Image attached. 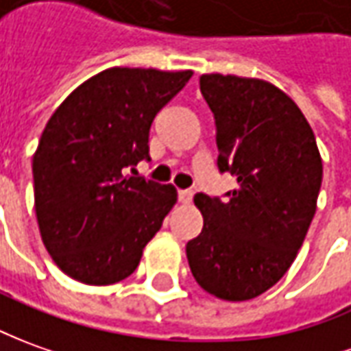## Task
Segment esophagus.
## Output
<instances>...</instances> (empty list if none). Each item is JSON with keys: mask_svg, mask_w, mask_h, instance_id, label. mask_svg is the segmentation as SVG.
<instances>
[{"mask_svg": "<svg viewBox=\"0 0 351 351\" xmlns=\"http://www.w3.org/2000/svg\"><path fill=\"white\" fill-rule=\"evenodd\" d=\"M178 197H180V202H183V204H189L191 200H193V191L181 189L180 193H178Z\"/></svg>", "mask_w": 351, "mask_h": 351, "instance_id": "esophagus-1", "label": "esophagus"}]
</instances>
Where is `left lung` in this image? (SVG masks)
Instances as JSON below:
<instances>
[{
  "label": "left lung",
  "mask_w": 351,
  "mask_h": 351,
  "mask_svg": "<svg viewBox=\"0 0 351 351\" xmlns=\"http://www.w3.org/2000/svg\"><path fill=\"white\" fill-rule=\"evenodd\" d=\"M216 120L217 168L237 178L226 200L199 193L204 227L187 243L193 277L227 302L260 296L294 262L317 208L323 162L306 116L258 78L202 74Z\"/></svg>",
  "instance_id": "1"
}]
</instances>
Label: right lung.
I'll return each instance as SVG.
<instances>
[{
    "label": "right lung",
    "instance_id": "1",
    "mask_svg": "<svg viewBox=\"0 0 351 351\" xmlns=\"http://www.w3.org/2000/svg\"><path fill=\"white\" fill-rule=\"evenodd\" d=\"M193 72L106 69L53 112L34 152V206L53 262L86 285L130 277L178 191L125 176L149 160V130Z\"/></svg>",
    "mask_w": 351,
    "mask_h": 351
}]
</instances>
